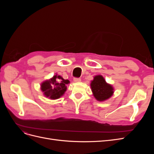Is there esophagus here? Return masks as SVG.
<instances>
[{"instance_id":"1","label":"esophagus","mask_w":154,"mask_h":154,"mask_svg":"<svg viewBox=\"0 0 154 154\" xmlns=\"http://www.w3.org/2000/svg\"><path fill=\"white\" fill-rule=\"evenodd\" d=\"M73 81L74 82H80L81 81V78H74L73 79Z\"/></svg>"}]
</instances>
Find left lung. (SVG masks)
I'll return each mask as SVG.
<instances>
[{"label": "left lung", "mask_w": 154, "mask_h": 154, "mask_svg": "<svg viewBox=\"0 0 154 154\" xmlns=\"http://www.w3.org/2000/svg\"><path fill=\"white\" fill-rule=\"evenodd\" d=\"M91 87L93 95L98 101H105L109 99L113 94V88L110 85L106 83L103 77L98 75L94 78L91 82Z\"/></svg>", "instance_id": "1"}]
</instances>
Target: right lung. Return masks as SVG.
<instances>
[{
	"label": "right lung",
	"mask_w": 154,
	"mask_h": 154,
	"mask_svg": "<svg viewBox=\"0 0 154 154\" xmlns=\"http://www.w3.org/2000/svg\"><path fill=\"white\" fill-rule=\"evenodd\" d=\"M69 83L68 80H64L62 76L56 74L49 80L42 83L41 90L46 97L56 100L64 94L67 89L66 85Z\"/></svg>",
	"instance_id": "add662e5"
}]
</instances>
